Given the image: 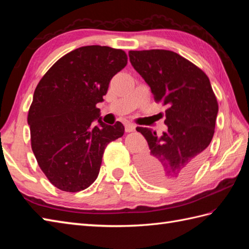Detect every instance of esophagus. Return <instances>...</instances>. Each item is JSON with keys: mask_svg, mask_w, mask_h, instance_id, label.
<instances>
[{"mask_svg": "<svg viewBox=\"0 0 249 249\" xmlns=\"http://www.w3.org/2000/svg\"><path fill=\"white\" fill-rule=\"evenodd\" d=\"M136 126L133 123H126L125 124V131L126 133H131V131H135Z\"/></svg>", "mask_w": 249, "mask_h": 249, "instance_id": "34e87169", "label": "esophagus"}]
</instances>
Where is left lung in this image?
I'll return each mask as SVG.
<instances>
[{
	"mask_svg": "<svg viewBox=\"0 0 249 249\" xmlns=\"http://www.w3.org/2000/svg\"><path fill=\"white\" fill-rule=\"evenodd\" d=\"M128 55L155 102L168 106V130L160 137L151 128H136L150 147L138 160L140 172L158 185L184 182L199 167L214 135L218 104L210 79L173 51H129Z\"/></svg>",
	"mask_w": 249,
	"mask_h": 249,
	"instance_id": "left-lung-1",
	"label": "left lung"
}]
</instances>
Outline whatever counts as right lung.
I'll return each mask as SVG.
<instances>
[{
  "label": "right lung",
  "instance_id": "1",
  "mask_svg": "<svg viewBox=\"0 0 249 249\" xmlns=\"http://www.w3.org/2000/svg\"><path fill=\"white\" fill-rule=\"evenodd\" d=\"M126 64L123 50L80 47L55 62L37 84L28 115L32 150L59 189L88 188L98 177L106 146L124 135L121 122L104 123L96 105Z\"/></svg>",
  "mask_w": 249,
  "mask_h": 249
}]
</instances>
